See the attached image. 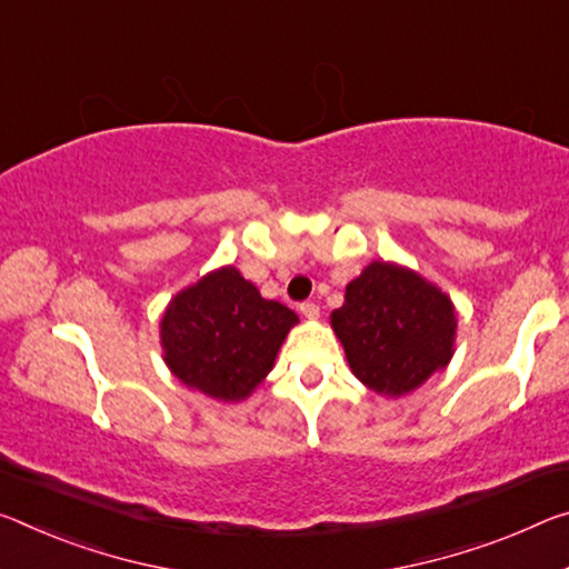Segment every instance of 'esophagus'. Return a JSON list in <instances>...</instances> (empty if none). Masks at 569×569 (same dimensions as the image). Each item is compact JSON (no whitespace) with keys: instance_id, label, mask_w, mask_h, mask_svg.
Here are the masks:
<instances>
[{"instance_id":"esophagus-1","label":"esophagus","mask_w":569,"mask_h":569,"mask_svg":"<svg viewBox=\"0 0 569 569\" xmlns=\"http://www.w3.org/2000/svg\"><path fill=\"white\" fill-rule=\"evenodd\" d=\"M299 309H301V313H303V317H306V319H309V321H313V319H319V306H317V303H313V301H303V303L299 306Z\"/></svg>"}]
</instances>
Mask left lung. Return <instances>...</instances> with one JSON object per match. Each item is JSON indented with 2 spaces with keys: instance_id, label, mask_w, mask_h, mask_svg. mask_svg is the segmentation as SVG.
I'll return each instance as SVG.
<instances>
[{
  "instance_id": "1",
  "label": "left lung",
  "mask_w": 569,
  "mask_h": 569,
  "mask_svg": "<svg viewBox=\"0 0 569 569\" xmlns=\"http://www.w3.org/2000/svg\"><path fill=\"white\" fill-rule=\"evenodd\" d=\"M331 327L357 380L400 398L450 362L458 319L438 286L410 268L375 260L347 286Z\"/></svg>"
}]
</instances>
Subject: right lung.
<instances>
[{
    "mask_svg": "<svg viewBox=\"0 0 569 569\" xmlns=\"http://www.w3.org/2000/svg\"><path fill=\"white\" fill-rule=\"evenodd\" d=\"M299 317L268 301L224 266L179 291L161 317V349L177 380L222 402H240L266 380Z\"/></svg>",
    "mask_w": 569,
    "mask_h": 569,
    "instance_id": "right-lung-1",
    "label": "right lung"
}]
</instances>
